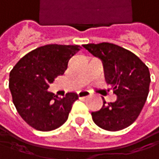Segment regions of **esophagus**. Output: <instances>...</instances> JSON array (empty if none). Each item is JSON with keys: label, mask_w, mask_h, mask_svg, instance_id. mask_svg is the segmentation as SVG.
<instances>
[{"label": "esophagus", "mask_w": 159, "mask_h": 159, "mask_svg": "<svg viewBox=\"0 0 159 159\" xmlns=\"http://www.w3.org/2000/svg\"><path fill=\"white\" fill-rule=\"evenodd\" d=\"M78 95L80 98H83V97H89L91 95V93L87 90H80L78 92Z\"/></svg>", "instance_id": "34e87169"}]
</instances>
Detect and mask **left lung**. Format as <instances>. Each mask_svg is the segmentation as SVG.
I'll list each match as a JSON object with an SVG mask.
<instances>
[{
    "instance_id": "left-lung-1",
    "label": "left lung",
    "mask_w": 159,
    "mask_h": 159,
    "mask_svg": "<svg viewBox=\"0 0 159 159\" xmlns=\"http://www.w3.org/2000/svg\"><path fill=\"white\" fill-rule=\"evenodd\" d=\"M100 59L108 84L112 87L117 100L92 112L93 121L99 127L118 131L129 126L140 115L149 93L151 82L148 67L131 51L111 43L83 46Z\"/></svg>"
}]
</instances>
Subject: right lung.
Wrapping results in <instances>:
<instances>
[{
    "label": "right lung",
    "instance_id": "right-lung-1",
    "mask_svg": "<svg viewBox=\"0 0 159 159\" xmlns=\"http://www.w3.org/2000/svg\"><path fill=\"white\" fill-rule=\"evenodd\" d=\"M80 48L78 45L42 46L22 57L11 70L9 89L13 103L21 118L36 130L50 131L67 120L78 94L67 93L58 97L48 89L65 73L70 58Z\"/></svg>",
    "mask_w": 159,
    "mask_h": 159
}]
</instances>
